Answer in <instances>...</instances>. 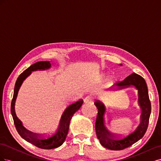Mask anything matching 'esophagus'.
I'll return each mask as SVG.
<instances>
[{"label": "esophagus", "instance_id": "1", "mask_svg": "<svg viewBox=\"0 0 161 161\" xmlns=\"http://www.w3.org/2000/svg\"><path fill=\"white\" fill-rule=\"evenodd\" d=\"M95 97L92 95H89L86 97V98L84 99V103L85 104H92L94 103Z\"/></svg>", "mask_w": 161, "mask_h": 161}]
</instances>
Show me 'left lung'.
<instances>
[{"label":"left lung","mask_w":161,"mask_h":161,"mask_svg":"<svg viewBox=\"0 0 161 161\" xmlns=\"http://www.w3.org/2000/svg\"><path fill=\"white\" fill-rule=\"evenodd\" d=\"M130 86H134L136 90H138V101L141 109V115L140 124L137 128L125 137L118 138L111 134L105 125L104 115L105 108L104 104L100 101L95 102V105L98 109L95 123L97 137L99 140L100 144L108 149L120 150L130 147L143 137L148 128L151 113V103L149 99L147 85L142 76L136 73H132L126 77L124 80L115 84L109 91L121 90L128 88ZM114 87L116 88H114Z\"/></svg>","instance_id":"obj_1"}]
</instances>
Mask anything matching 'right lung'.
Returning <instances> with one entry per match:
<instances>
[{
	"mask_svg": "<svg viewBox=\"0 0 161 161\" xmlns=\"http://www.w3.org/2000/svg\"><path fill=\"white\" fill-rule=\"evenodd\" d=\"M51 66L52 64L50 61H41L32 64L27 69L23 71V72H22L17 78L15 82L11 106V115L13 116L14 125H15L16 130L19 134L27 142L33 144L38 148L43 149L56 148L60 147L64 143L68 132H69L70 121L72 117L80 108V107L83 103V101L79 100L68 106L64 111L63 112L59 124H58L56 130L52 134V135L48 136L47 137L38 136L37 135L33 134L32 132L27 131L25 128H24L21 121L17 118L15 114V111H14V105H15V101L19 89H20L23 81L31 74L32 72L48 70L50 69Z\"/></svg>",
	"mask_w": 161,
	"mask_h": 161,
	"instance_id": "add662e5",
	"label": "right lung"
}]
</instances>
